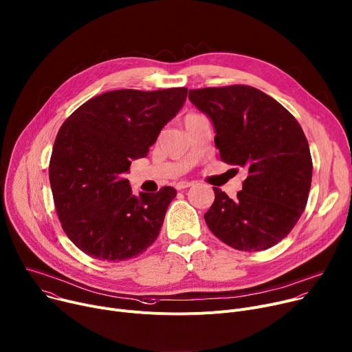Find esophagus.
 <instances>
[{
	"label": "esophagus",
	"mask_w": 352,
	"mask_h": 352,
	"mask_svg": "<svg viewBox=\"0 0 352 352\" xmlns=\"http://www.w3.org/2000/svg\"><path fill=\"white\" fill-rule=\"evenodd\" d=\"M192 186H195V183H193V182H187V180H182V182H177L175 187L177 188V190H183V188H187V187H192Z\"/></svg>",
	"instance_id": "esophagus-1"
}]
</instances>
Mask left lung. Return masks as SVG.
Segmentation results:
<instances>
[{
    "label": "left lung",
    "mask_w": 352,
    "mask_h": 352,
    "mask_svg": "<svg viewBox=\"0 0 352 352\" xmlns=\"http://www.w3.org/2000/svg\"><path fill=\"white\" fill-rule=\"evenodd\" d=\"M188 100L211 120L221 160L248 170L234 200L212 187L207 227L239 251L274 247L299 221L310 192L313 164L300 124L251 86L190 90Z\"/></svg>",
    "instance_id": "8db88e82"
}]
</instances>
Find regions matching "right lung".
<instances>
[{"mask_svg": "<svg viewBox=\"0 0 352 352\" xmlns=\"http://www.w3.org/2000/svg\"><path fill=\"white\" fill-rule=\"evenodd\" d=\"M186 97V87L107 91L63 122L49 180L62 227L80 251L118 262L153 244L176 190L165 186L135 197L124 176L131 160L148 155Z\"/></svg>", "mask_w": 352, "mask_h": 352, "instance_id": "obj_1", "label": "right lung"}]
</instances>
